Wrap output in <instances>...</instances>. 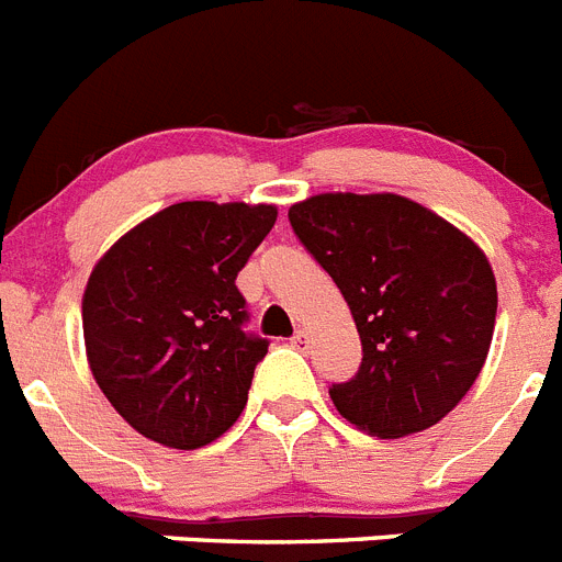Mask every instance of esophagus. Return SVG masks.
<instances>
[{"label": "esophagus", "mask_w": 562, "mask_h": 562, "mask_svg": "<svg viewBox=\"0 0 562 562\" xmlns=\"http://www.w3.org/2000/svg\"><path fill=\"white\" fill-rule=\"evenodd\" d=\"M292 347H295V349H310V333H306V329H299V333L292 335Z\"/></svg>", "instance_id": "1"}]
</instances>
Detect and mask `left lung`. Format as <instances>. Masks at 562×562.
Listing matches in <instances>:
<instances>
[{"label": "left lung", "instance_id": "1", "mask_svg": "<svg viewBox=\"0 0 562 562\" xmlns=\"http://www.w3.org/2000/svg\"><path fill=\"white\" fill-rule=\"evenodd\" d=\"M290 224L333 276L361 335L358 375L335 409L378 438L446 418L486 363L497 284L486 252L454 224L395 193H321Z\"/></svg>", "mask_w": 562, "mask_h": 562}]
</instances>
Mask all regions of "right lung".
<instances>
[{
  "label": "right lung",
  "instance_id": "obj_1",
  "mask_svg": "<svg viewBox=\"0 0 562 562\" xmlns=\"http://www.w3.org/2000/svg\"><path fill=\"white\" fill-rule=\"evenodd\" d=\"M276 218L272 204L181 201L95 261L81 299L88 363L138 435L199 449L238 420L267 340L244 333L235 278Z\"/></svg>",
  "mask_w": 562,
  "mask_h": 562
}]
</instances>
